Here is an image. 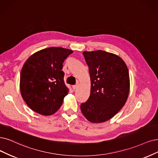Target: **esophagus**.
<instances>
[{
    "label": "esophagus",
    "instance_id": "34e87169",
    "mask_svg": "<svg viewBox=\"0 0 158 158\" xmlns=\"http://www.w3.org/2000/svg\"><path fill=\"white\" fill-rule=\"evenodd\" d=\"M78 86H79L78 85H73V90H76V89H77L78 88Z\"/></svg>",
    "mask_w": 158,
    "mask_h": 158
}]
</instances>
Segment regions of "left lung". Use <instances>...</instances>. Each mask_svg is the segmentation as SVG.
Wrapping results in <instances>:
<instances>
[{"instance_id":"8db88e82","label":"left lung","mask_w":158,"mask_h":158,"mask_svg":"<svg viewBox=\"0 0 158 158\" xmlns=\"http://www.w3.org/2000/svg\"><path fill=\"white\" fill-rule=\"evenodd\" d=\"M91 81L89 100L81 105L85 117L102 123L118 113L129 95L130 81L125 62L115 54L102 50L84 51Z\"/></svg>"}]
</instances>
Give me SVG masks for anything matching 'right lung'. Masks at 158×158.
<instances>
[{
	"mask_svg": "<svg viewBox=\"0 0 158 158\" xmlns=\"http://www.w3.org/2000/svg\"><path fill=\"white\" fill-rule=\"evenodd\" d=\"M73 52L51 47L34 52L23 64L20 75L21 94L34 112L50 116L61 107L69 92L64 83L62 64Z\"/></svg>",
	"mask_w": 158,
	"mask_h": 158,
	"instance_id": "obj_1",
	"label": "right lung"
}]
</instances>
